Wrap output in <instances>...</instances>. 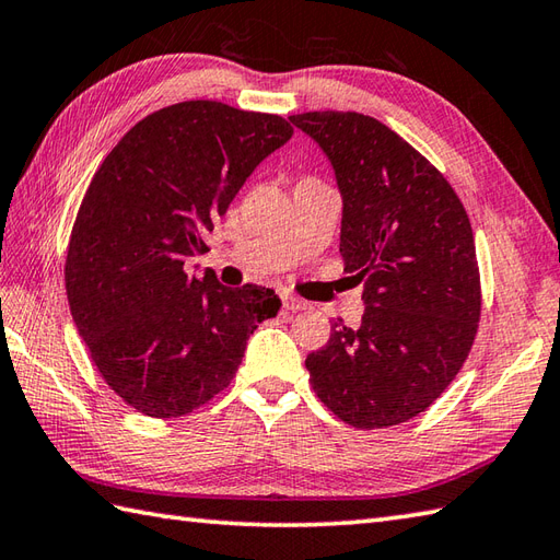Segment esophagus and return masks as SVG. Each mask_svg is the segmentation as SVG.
<instances>
[{
  "mask_svg": "<svg viewBox=\"0 0 560 560\" xmlns=\"http://www.w3.org/2000/svg\"><path fill=\"white\" fill-rule=\"evenodd\" d=\"M281 307H283L285 312H298V310H305L307 303L301 301V298L285 293V295H281Z\"/></svg>",
  "mask_w": 560,
  "mask_h": 560,
  "instance_id": "1",
  "label": "esophagus"
}]
</instances>
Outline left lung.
Here are the masks:
<instances>
[{"mask_svg":"<svg viewBox=\"0 0 560 560\" xmlns=\"http://www.w3.org/2000/svg\"><path fill=\"white\" fill-rule=\"evenodd\" d=\"M327 154L343 195L341 257L365 283L358 329L339 319L305 368L317 398L358 429L418 418L475 343L482 289L470 219L444 174L358 112L289 116Z\"/></svg>","mask_w":560,"mask_h":560,"instance_id":"obj_1","label":"left lung"}]
</instances>
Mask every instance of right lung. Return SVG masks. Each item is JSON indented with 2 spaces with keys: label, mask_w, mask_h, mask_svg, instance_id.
<instances>
[{
  "label": "right lung",
  "mask_w": 560,
  "mask_h": 560,
  "mask_svg": "<svg viewBox=\"0 0 560 560\" xmlns=\"http://www.w3.org/2000/svg\"><path fill=\"white\" fill-rule=\"evenodd\" d=\"M291 136L277 114L178 102L138 121L90 180L63 267L71 317L102 380L148 418H184L224 392L257 324L279 312L275 291L184 267Z\"/></svg>",
  "instance_id": "right-lung-1"
}]
</instances>
